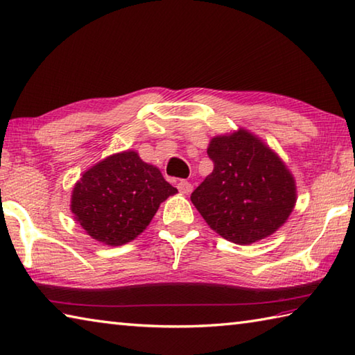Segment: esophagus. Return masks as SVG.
<instances>
[{"label": "esophagus", "mask_w": 355, "mask_h": 355, "mask_svg": "<svg viewBox=\"0 0 355 355\" xmlns=\"http://www.w3.org/2000/svg\"><path fill=\"white\" fill-rule=\"evenodd\" d=\"M177 188L180 192H182V194H191L192 192V184L189 182H186V180H180Z\"/></svg>", "instance_id": "1"}]
</instances>
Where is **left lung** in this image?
Wrapping results in <instances>:
<instances>
[{
	"instance_id": "obj_1",
	"label": "left lung",
	"mask_w": 355,
	"mask_h": 355,
	"mask_svg": "<svg viewBox=\"0 0 355 355\" xmlns=\"http://www.w3.org/2000/svg\"><path fill=\"white\" fill-rule=\"evenodd\" d=\"M214 169L191 194L223 239L250 245L273 234L293 211L296 184L281 158L248 130L211 139Z\"/></svg>"
}]
</instances>
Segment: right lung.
I'll use <instances>...</instances> for the list:
<instances>
[{"mask_svg": "<svg viewBox=\"0 0 355 355\" xmlns=\"http://www.w3.org/2000/svg\"><path fill=\"white\" fill-rule=\"evenodd\" d=\"M177 192L158 167L127 150L82 173L71 196V211L88 236L118 247L143 233L159 205Z\"/></svg>", "mask_w": 355, "mask_h": 355, "instance_id": "1", "label": "right lung"}]
</instances>
